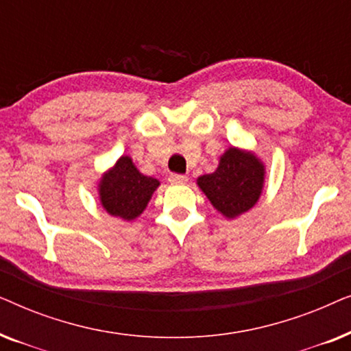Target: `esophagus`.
I'll return each mask as SVG.
<instances>
[{"label":"esophagus","mask_w":351,"mask_h":351,"mask_svg":"<svg viewBox=\"0 0 351 351\" xmlns=\"http://www.w3.org/2000/svg\"><path fill=\"white\" fill-rule=\"evenodd\" d=\"M169 182L174 185H182V184H186V182H189V177L184 174H171Z\"/></svg>","instance_id":"1"}]
</instances>
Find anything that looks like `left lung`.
Here are the masks:
<instances>
[{
    "label": "left lung",
    "mask_w": 351,
    "mask_h": 351,
    "mask_svg": "<svg viewBox=\"0 0 351 351\" xmlns=\"http://www.w3.org/2000/svg\"><path fill=\"white\" fill-rule=\"evenodd\" d=\"M199 189L225 217L233 219L257 203L263 185V166L251 153L230 148L217 171L201 176Z\"/></svg>",
    "instance_id": "obj_1"
}]
</instances>
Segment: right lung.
<instances>
[{
    "label": "right lung",
    "instance_id": "1",
    "mask_svg": "<svg viewBox=\"0 0 351 351\" xmlns=\"http://www.w3.org/2000/svg\"><path fill=\"white\" fill-rule=\"evenodd\" d=\"M160 182L137 171L129 156H121L100 182V201L108 214L126 220L136 219L147 208Z\"/></svg>",
    "mask_w": 351,
    "mask_h": 351
}]
</instances>
